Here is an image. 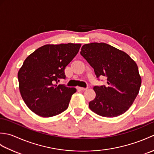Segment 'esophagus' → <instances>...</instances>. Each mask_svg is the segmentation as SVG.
Segmentation results:
<instances>
[{
    "instance_id": "34e87169",
    "label": "esophagus",
    "mask_w": 154,
    "mask_h": 154,
    "mask_svg": "<svg viewBox=\"0 0 154 154\" xmlns=\"http://www.w3.org/2000/svg\"><path fill=\"white\" fill-rule=\"evenodd\" d=\"M77 89L79 90V91H85V90H87V88H83V87H77Z\"/></svg>"
}]
</instances>
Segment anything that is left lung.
I'll return each mask as SVG.
<instances>
[{
	"label": "left lung",
	"instance_id": "8db88e82",
	"mask_svg": "<svg viewBox=\"0 0 154 154\" xmlns=\"http://www.w3.org/2000/svg\"><path fill=\"white\" fill-rule=\"evenodd\" d=\"M81 55L94 69L97 77L107 78L108 85L94 87L89 109L101 116L113 118L132 106L142 83L138 65L125 52L105 43L83 45Z\"/></svg>",
	"mask_w": 154,
	"mask_h": 154
}]
</instances>
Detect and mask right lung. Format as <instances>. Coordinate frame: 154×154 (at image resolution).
Listing matches in <instances>:
<instances>
[{"label": "right lung", "instance_id": "1", "mask_svg": "<svg viewBox=\"0 0 154 154\" xmlns=\"http://www.w3.org/2000/svg\"><path fill=\"white\" fill-rule=\"evenodd\" d=\"M81 44H46L26 57L18 73L20 93L32 112L51 117L66 110L75 88L57 85L65 67L77 54Z\"/></svg>", "mask_w": 154, "mask_h": 154}]
</instances>
